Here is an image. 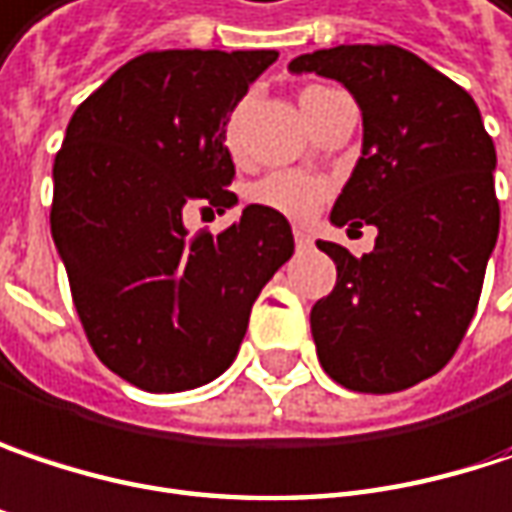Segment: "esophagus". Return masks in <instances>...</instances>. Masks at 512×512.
<instances>
[{
    "label": "esophagus",
    "instance_id": "34e87169",
    "mask_svg": "<svg viewBox=\"0 0 512 512\" xmlns=\"http://www.w3.org/2000/svg\"><path fill=\"white\" fill-rule=\"evenodd\" d=\"M293 237H296V246H299L302 252L313 249V237H310V231H307V228H296V231H293Z\"/></svg>",
    "mask_w": 512,
    "mask_h": 512
}]
</instances>
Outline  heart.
Returning a JSON list of instances; mask_svg holds the SVG:
<instances>
[{
  "label": "heart",
  "instance_id": "obj_1",
  "mask_svg": "<svg viewBox=\"0 0 512 512\" xmlns=\"http://www.w3.org/2000/svg\"><path fill=\"white\" fill-rule=\"evenodd\" d=\"M313 90H319V87L304 90L302 96L313 93ZM243 125H246V108L237 105L231 111V117L225 119V134H222L231 155L243 152V131H246ZM325 196H328V184L322 178H316V175H307V172H272V175L260 178L252 187V193H249V199L257 202V205L278 210V213L293 216V219L310 216L313 210L322 205Z\"/></svg>",
  "mask_w": 512,
  "mask_h": 512
}]
</instances>
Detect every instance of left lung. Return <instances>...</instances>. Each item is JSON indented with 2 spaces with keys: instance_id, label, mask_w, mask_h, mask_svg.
<instances>
[{
  "instance_id": "1",
  "label": "left lung",
  "mask_w": 512,
  "mask_h": 512,
  "mask_svg": "<svg viewBox=\"0 0 512 512\" xmlns=\"http://www.w3.org/2000/svg\"><path fill=\"white\" fill-rule=\"evenodd\" d=\"M290 72L340 81L360 108L363 146L331 222L375 225V252L337 263V287L310 310L322 369L357 393H398L457 351L498 240L495 146L475 99L398 46H334Z\"/></svg>"
}]
</instances>
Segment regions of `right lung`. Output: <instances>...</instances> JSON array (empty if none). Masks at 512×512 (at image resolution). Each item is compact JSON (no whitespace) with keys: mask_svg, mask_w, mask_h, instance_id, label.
I'll list each match as a JSON object with an SVG mask.
<instances>
[{"mask_svg":"<svg viewBox=\"0 0 512 512\" xmlns=\"http://www.w3.org/2000/svg\"><path fill=\"white\" fill-rule=\"evenodd\" d=\"M275 49L146 52L90 93L55 158L52 237L99 360L149 393L210 384L237 357L252 304L293 257L284 213L246 205L190 237L184 210H225V119Z\"/></svg>","mask_w":512,"mask_h":512,"instance_id":"1","label":"right lung"}]
</instances>
